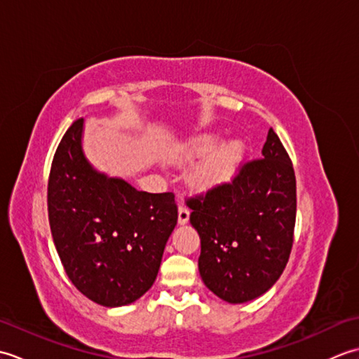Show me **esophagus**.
Segmentation results:
<instances>
[{"instance_id":"esophagus-1","label":"esophagus","mask_w":359,"mask_h":359,"mask_svg":"<svg viewBox=\"0 0 359 359\" xmlns=\"http://www.w3.org/2000/svg\"><path fill=\"white\" fill-rule=\"evenodd\" d=\"M189 220V210L185 205H179V224L185 225Z\"/></svg>"}]
</instances>
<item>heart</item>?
<instances>
[{
    "mask_svg": "<svg viewBox=\"0 0 359 359\" xmlns=\"http://www.w3.org/2000/svg\"><path fill=\"white\" fill-rule=\"evenodd\" d=\"M222 142L216 133H205L182 144L175 156V162H203L189 174V184L197 191H210L230 182L238 172L245 157V143L241 139Z\"/></svg>",
    "mask_w": 359,
    "mask_h": 359,
    "instance_id": "heart-1",
    "label": "heart"
}]
</instances>
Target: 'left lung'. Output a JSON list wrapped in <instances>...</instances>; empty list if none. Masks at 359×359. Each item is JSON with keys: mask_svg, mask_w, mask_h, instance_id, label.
<instances>
[{"mask_svg": "<svg viewBox=\"0 0 359 359\" xmlns=\"http://www.w3.org/2000/svg\"><path fill=\"white\" fill-rule=\"evenodd\" d=\"M187 205L203 284L230 304L269 292L288 262L296 220L294 170L278 134L270 128L262 158L243 163L230 184Z\"/></svg>", "mask_w": 359, "mask_h": 359, "instance_id": "1", "label": "left lung"}]
</instances>
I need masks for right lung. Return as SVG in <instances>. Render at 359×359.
<instances>
[{
  "label": "right lung",
  "instance_id": "obj_1",
  "mask_svg": "<svg viewBox=\"0 0 359 359\" xmlns=\"http://www.w3.org/2000/svg\"><path fill=\"white\" fill-rule=\"evenodd\" d=\"M83 118L52 160L48 211L53 243L72 284L104 307L128 306L154 284L177 224L172 193L137 191L94 170L81 148Z\"/></svg>",
  "mask_w": 359,
  "mask_h": 359
}]
</instances>
